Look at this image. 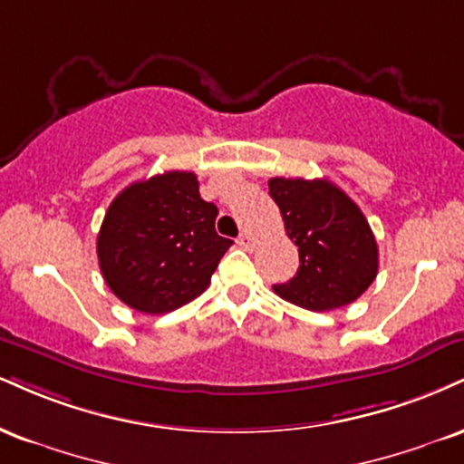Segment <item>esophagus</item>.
<instances>
[{
	"instance_id": "34e87169",
	"label": "esophagus",
	"mask_w": 464,
	"mask_h": 464,
	"mask_svg": "<svg viewBox=\"0 0 464 464\" xmlns=\"http://www.w3.org/2000/svg\"><path fill=\"white\" fill-rule=\"evenodd\" d=\"M237 244L242 248H246V250H253V246H255V239L248 236V233H242V236L237 237Z\"/></svg>"
}]
</instances>
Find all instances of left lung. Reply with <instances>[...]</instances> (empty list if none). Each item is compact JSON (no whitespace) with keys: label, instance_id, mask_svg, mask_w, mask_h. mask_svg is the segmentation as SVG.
<instances>
[{"label":"left lung","instance_id":"obj_1","mask_svg":"<svg viewBox=\"0 0 464 464\" xmlns=\"http://www.w3.org/2000/svg\"><path fill=\"white\" fill-rule=\"evenodd\" d=\"M267 186L300 255L295 276L275 294L309 311L354 303L378 275V244L359 205L328 179L275 177Z\"/></svg>","mask_w":464,"mask_h":464}]
</instances>
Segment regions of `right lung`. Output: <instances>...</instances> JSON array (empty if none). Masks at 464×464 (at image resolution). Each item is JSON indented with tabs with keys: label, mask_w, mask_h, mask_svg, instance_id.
<instances>
[{
	"label": "right lung",
	"mask_w": 464,
	"mask_h": 464,
	"mask_svg": "<svg viewBox=\"0 0 464 464\" xmlns=\"http://www.w3.org/2000/svg\"><path fill=\"white\" fill-rule=\"evenodd\" d=\"M216 216L194 172L170 170L122 189L97 236L111 294L149 315L170 314L203 294L233 244L216 233Z\"/></svg>",
	"instance_id": "obj_1"
}]
</instances>
